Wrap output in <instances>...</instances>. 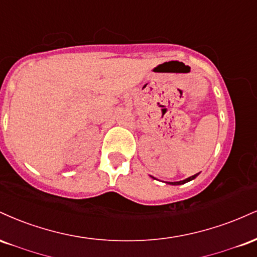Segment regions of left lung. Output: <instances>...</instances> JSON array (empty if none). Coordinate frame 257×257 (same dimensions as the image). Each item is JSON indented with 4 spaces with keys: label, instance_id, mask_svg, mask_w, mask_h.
Here are the masks:
<instances>
[{
    "label": "left lung",
    "instance_id": "8db88e82",
    "mask_svg": "<svg viewBox=\"0 0 257 257\" xmlns=\"http://www.w3.org/2000/svg\"><path fill=\"white\" fill-rule=\"evenodd\" d=\"M199 174V173H198ZM198 174H196V175H193V176H190V178H187L186 180H182V181H176V182H168V184H170V185H182V184H185V182H188V181H191V180H193V179H196L197 176H198Z\"/></svg>",
    "mask_w": 257,
    "mask_h": 257
}]
</instances>
